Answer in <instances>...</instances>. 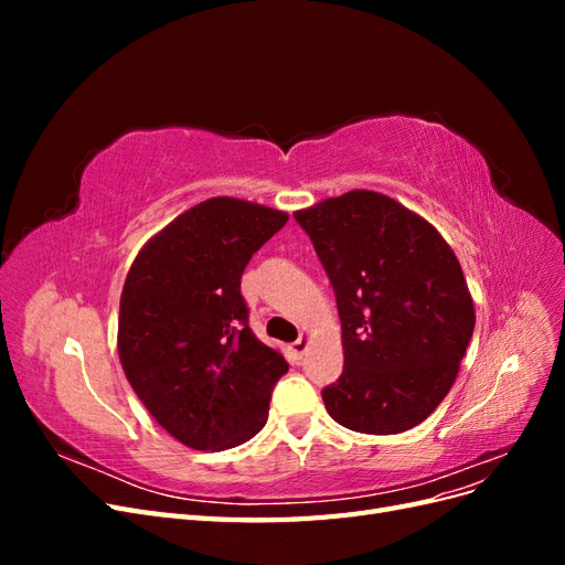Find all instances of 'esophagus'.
<instances>
[{"label": "esophagus", "mask_w": 565, "mask_h": 565, "mask_svg": "<svg viewBox=\"0 0 565 565\" xmlns=\"http://www.w3.org/2000/svg\"><path fill=\"white\" fill-rule=\"evenodd\" d=\"M306 351H309V334L301 332V334H299V339H297L295 344H292V353H295L297 358H301Z\"/></svg>", "instance_id": "1"}]
</instances>
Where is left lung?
Segmentation results:
<instances>
[{"label":"left lung","instance_id":"1","mask_svg":"<svg viewBox=\"0 0 565 565\" xmlns=\"http://www.w3.org/2000/svg\"><path fill=\"white\" fill-rule=\"evenodd\" d=\"M334 287L344 372L322 388L330 417L391 436L429 417L452 388L473 334V299L429 221L374 191L295 212Z\"/></svg>","mask_w":565,"mask_h":565}]
</instances>
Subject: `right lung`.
<instances>
[{"label":"right lung","instance_id":"obj_1","mask_svg":"<svg viewBox=\"0 0 565 565\" xmlns=\"http://www.w3.org/2000/svg\"><path fill=\"white\" fill-rule=\"evenodd\" d=\"M287 214L210 198L136 254L119 297L117 353L136 396L193 450H228L264 429L282 353L249 330L241 295L252 254Z\"/></svg>","mask_w":565,"mask_h":565}]
</instances>
